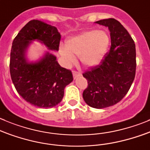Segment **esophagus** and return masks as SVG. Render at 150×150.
I'll return each instance as SVG.
<instances>
[{"label": "esophagus", "mask_w": 150, "mask_h": 150, "mask_svg": "<svg viewBox=\"0 0 150 150\" xmlns=\"http://www.w3.org/2000/svg\"><path fill=\"white\" fill-rule=\"evenodd\" d=\"M82 75V74H81L79 71H73V76H74V79H76V77H78V76H81Z\"/></svg>", "instance_id": "34e87169"}]
</instances>
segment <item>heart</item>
Returning a JSON list of instances; mask_svg holds the SVG:
<instances>
[{
    "mask_svg": "<svg viewBox=\"0 0 150 150\" xmlns=\"http://www.w3.org/2000/svg\"><path fill=\"white\" fill-rule=\"evenodd\" d=\"M110 42V39L106 31L89 30L68 40L67 50L62 48L61 55L68 64L75 62L74 57H79L84 65L94 66L105 57Z\"/></svg>",
    "mask_w": 150,
    "mask_h": 150,
    "instance_id": "1",
    "label": "heart"
}]
</instances>
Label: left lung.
<instances>
[{"mask_svg":"<svg viewBox=\"0 0 150 150\" xmlns=\"http://www.w3.org/2000/svg\"><path fill=\"white\" fill-rule=\"evenodd\" d=\"M96 23L108 27L111 46L100 64L83 73L88 87L82 96L87 105L101 109L119 102L129 91L135 76L136 51L132 37L119 21L108 18Z\"/></svg>","mask_w":150,"mask_h":150,"instance_id":"left-lung-1","label":"left lung"}]
</instances>
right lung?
Listing matches in <instances>:
<instances>
[{
  "label": "right lung",
  "mask_w": 150,
  "mask_h": 150,
  "mask_svg": "<svg viewBox=\"0 0 150 150\" xmlns=\"http://www.w3.org/2000/svg\"><path fill=\"white\" fill-rule=\"evenodd\" d=\"M61 35L56 27L38 20L29 21L12 42L9 71L16 91L24 100L40 108L57 105L64 96V88L73 80L71 70L62 68L56 57L47 53L36 63H28L25 51L31 40H38L48 49L58 51Z\"/></svg>",
  "instance_id": "obj_1"
}]
</instances>
